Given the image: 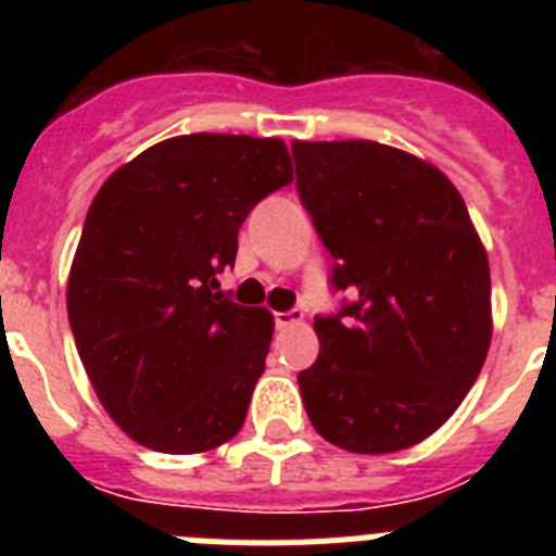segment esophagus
I'll use <instances>...</instances> for the list:
<instances>
[{"mask_svg": "<svg viewBox=\"0 0 556 556\" xmlns=\"http://www.w3.org/2000/svg\"><path fill=\"white\" fill-rule=\"evenodd\" d=\"M303 323V312L301 308H292V312H275V326L278 328H292Z\"/></svg>", "mask_w": 556, "mask_h": 556, "instance_id": "34e87169", "label": "esophagus"}]
</instances>
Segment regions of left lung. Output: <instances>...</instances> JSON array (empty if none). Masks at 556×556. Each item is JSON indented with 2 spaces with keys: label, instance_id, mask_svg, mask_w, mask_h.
<instances>
[{
  "label": "left lung",
  "instance_id": "obj_1",
  "mask_svg": "<svg viewBox=\"0 0 556 556\" xmlns=\"http://www.w3.org/2000/svg\"><path fill=\"white\" fill-rule=\"evenodd\" d=\"M292 155L333 287L356 294L314 320L320 356L298 376L308 420L351 454L412 448L488 358V250L456 186L412 152L351 139L292 141Z\"/></svg>",
  "mask_w": 556,
  "mask_h": 556
}]
</instances>
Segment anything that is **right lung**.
Wrapping results in <instances>:
<instances>
[{
    "mask_svg": "<svg viewBox=\"0 0 556 556\" xmlns=\"http://www.w3.org/2000/svg\"><path fill=\"white\" fill-rule=\"evenodd\" d=\"M292 178L281 139L191 132L147 147L97 191L68 323L100 404L144 448L203 454L242 429L275 320L214 289L250 208Z\"/></svg>",
    "mask_w": 556,
    "mask_h": 556,
    "instance_id": "1",
    "label": "right lung"
}]
</instances>
